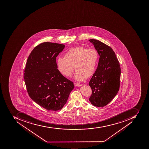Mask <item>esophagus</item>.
Returning <instances> with one entry per match:
<instances>
[{
  "instance_id": "1",
  "label": "esophagus",
  "mask_w": 149,
  "mask_h": 149,
  "mask_svg": "<svg viewBox=\"0 0 149 149\" xmlns=\"http://www.w3.org/2000/svg\"><path fill=\"white\" fill-rule=\"evenodd\" d=\"M75 85L77 87H80V86H81L82 85L81 84H77V83H75Z\"/></svg>"
}]
</instances>
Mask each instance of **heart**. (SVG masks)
Segmentation results:
<instances>
[{"instance_id": "1", "label": "heart", "mask_w": 149, "mask_h": 149, "mask_svg": "<svg viewBox=\"0 0 149 149\" xmlns=\"http://www.w3.org/2000/svg\"><path fill=\"white\" fill-rule=\"evenodd\" d=\"M98 61L99 54L95 49L78 46L65 52L64 57H57V68L62 75L70 77L75 67V78L81 81L94 74Z\"/></svg>"}]
</instances>
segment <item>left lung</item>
Here are the masks:
<instances>
[{"label":"left lung","instance_id":"1","mask_svg":"<svg viewBox=\"0 0 149 149\" xmlns=\"http://www.w3.org/2000/svg\"><path fill=\"white\" fill-rule=\"evenodd\" d=\"M100 55L98 67L90 80L89 85L92 93L89 101L96 107L107 105L119 91L121 68L114 52L101 41L90 39Z\"/></svg>","mask_w":149,"mask_h":149}]
</instances>
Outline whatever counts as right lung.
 Wrapping results in <instances>:
<instances>
[{"label": "right lung", "mask_w": 149, "mask_h": 149, "mask_svg": "<svg viewBox=\"0 0 149 149\" xmlns=\"http://www.w3.org/2000/svg\"><path fill=\"white\" fill-rule=\"evenodd\" d=\"M65 45L45 42L34 48L24 69L25 86L29 95L45 109L57 111L66 104L73 82L58 71L56 57Z\"/></svg>", "instance_id": "add662e5"}]
</instances>
